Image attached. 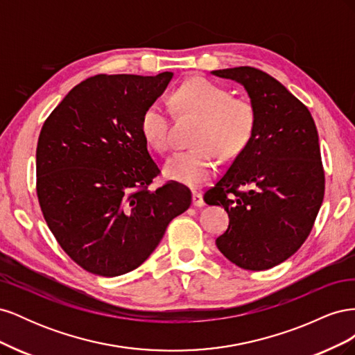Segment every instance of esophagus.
<instances>
[{"label":"esophagus","instance_id":"esophagus-1","mask_svg":"<svg viewBox=\"0 0 355 355\" xmlns=\"http://www.w3.org/2000/svg\"><path fill=\"white\" fill-rule=\"evenodd\" d=\"M192 204L196 207H202L204 206V200H202V194L201 192H192Z\"/></svg>","mask_w":355,"mask_h":355}]
</instances>
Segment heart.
Wrapping results in <instances>:
<instances>
[{"label": "heart", "mask_w": 355, "mask_h": 355, "mask_svg": "<svg viewBox=\"0 0 355 355\" xmlns=\"http://www.w3.org/2000/svg\"><path fill=\"white\" fill-rule=\"evenodd\" d=\"M170 105L179 114L200 118L192 137L196 148L167 159L164 173L171 180L198 187L216 173L219 157H239L252 141L257 120L254 105L245 98L231 96L219 84L206 78L188 80L171 94ZM141 130L158 153H167L175 145L171 114L164 103L148 106L141 118Z\"/></svg>", "instance_id": "obj_1"}]
</instances>
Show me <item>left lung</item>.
<instances>
[{
  "label": "left lung",
  "instance_id": "8db88e82",
  "mask_svg": "<svg viewBox=\"0 0 355 355\" xmlns=\"http://www.w3.org/2000/svg\"><path fill=\"white\" fill-rule=\"evenodd\" d=\"M213 75L243 84L257 115L250 144L204 194L230 216L216 245L243 270H270L305 243L323 202L317 127L306 106L266 72L239 67Z\"/></svg>",
  "mask_w": 355,
  "mask_h": 355
}]
</instances>
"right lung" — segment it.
Wrapping results in <instances>:
<instances>
[{
  "instance_id": "1",
  "label": "right lung",
  "mask_w": 355,
  "mask_h": 355,
  "mask_svg": "<svg viewBox=\"0 0 355 355\" xmlns=\"http://www.w3.org/2000/svg\"><path fill=\"white\" fill-rule=\"evenodd\" d=\"M173 73H99L81 81L42 124L37 197L59 245L83 270L116 277L141 266L167 225L189 209V188L170 180L146 148L141 118Z\"/></svg>"
}]
</instances>
